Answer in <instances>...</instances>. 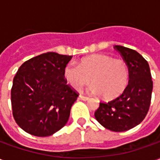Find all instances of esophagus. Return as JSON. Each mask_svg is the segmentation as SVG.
Masks as SVG:
<instances>
[{
	"label": "esophagus",
	"mask_w": 160,
	"mask_h": 160,
	"mask_svg": "<svg viewBox=\"0 0 160 160\" xmlns=\"http://www.w3.org/2000/svg\"><path fill=\"white\" fill-rule=\"evenodd\" d=\"M79 99H81V100H83V101H87L88 99H89V98L85 97V96H83V95H80V96H79Z\"/></svg>",
	"instance_id": "esophagus-1"
}]
</instances>
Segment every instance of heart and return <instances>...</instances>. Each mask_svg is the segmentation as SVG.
Segmentation results:
<instances>
[{
  "mask_svg": "<svg viewBox=\"0 0 160 160\" xmlns=\"http://www.w3.org/2000/svg\"><path fill=\"white\" fill-rule=\"evenodd\" d=\"M129 76V68L125 61L105 55L87 56L80 60L78 66L70 63L63 68V78L73 90L79 92L91 80V92L100 94L106 100L117 98L123 92Z\"/></svg>",
  "mask_w": 160,
  "mask_h": 160,
  "instance_id": "obj_1",
  "label": "heart"
}]
</instances>
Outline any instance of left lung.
Segmentation results:
<instances>
[{
  "label": "left lung",
  "instance_id": "8db88e82",
  "mask_svg": "<svg viewBox=\"0 0 160 160\" xmlns=\"http://www.w3.org/2000/svg\"><path fill=\"white\" fill-rule=\"evenodd\" d=\"M130 72L129 82L122 93L108 103L101 102L95 118L105 128L122 132L133 128L143 121L151 103L152 80L148 62L134 49L115 45Z\"/></svg>",
  "mask_w": 160,
  "mask_h": 160
}]
</instances>
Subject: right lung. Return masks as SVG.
<instances>
[{"label":"right lung","mask_w":160,"mask_h":160,"mask_svg":"<svg viewBox=\"0 0 160 160\" xmlns=\"http://www.w3.org/2000/svg\"><path fill=\"white\" fill-rule=\"evenodd\" d=\"M71 58L48 52L19 67L12 81L11 103L14 120L26 133L49 136L68 121L78 98L63 78V68Z\"/></svg>","instance_id":"right-lung-1"}]
</instances>
